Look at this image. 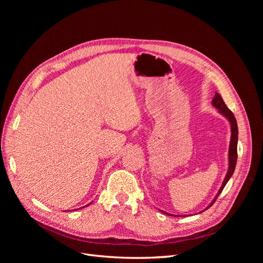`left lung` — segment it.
I'll return each mask as SVG.
<instances>
[{"instance_id":"left-lung-1","label":"left lung","mask_w":263,"mask_h":263,"mask_svg":"<svg viewBox=\"0 0 263 263\" xmlns=\"http://www.w3.org/2000/svg\"><path fill=\"white\" fill-rule=\"evenodd\" d=\"M212 104L216 107L218 109V112L222 115L225 116L229 123H230V128H232V137H230V144H229V151H228V171H227V174L226 177L224 179V182H222V184L218 191L217 195L215 196V198L213 200V202L210 204V206L208 209H210L211 206L215 203V201H216V198L218 197V195L221 193L222 189L225 187V185L227 184V182L229 181V179L232 178L233 173L235 171V168H236V163H237V144H238V126H237V121L236 118L233 114L232 110H230L226 104L225 102L222 101L221 97L218 94V93H215V97L212 101ZM205 209V210H208ZM166 215H171L169 213H165Z\"/></svg>"}]
</instances>
